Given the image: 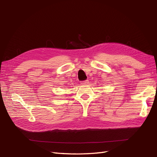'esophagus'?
<instances>
[{"instance_id":"1","label":"esophagus","mask_w":157,"mask_h":157,"mask_svg":"<svg viewBox=\"0 0 157 157\" xmlns=\"http://www.w3.org/2000/svg\"><path fill=\"white\" fill-rule=\"evenodd\" d=\"M88 82H89V81L88 80H84V81H82L81 82V84H82V85H87L88 84Z\"/></svg>"}]
</instances>
